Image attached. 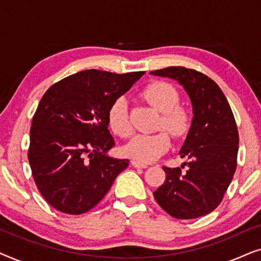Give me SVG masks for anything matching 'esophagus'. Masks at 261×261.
Segmentation results:
<instances>
[{"label":"esophagus","mask_w":261,"mask_h":261,"mask_svg":"<svg viewBox=\"0 0 261 261\" xmlns=\"http://www.w3.org/2000/svg\"><path fill=\"white\" fill-rule=\"evenodd\" d=\"M132 166L135 167V169H146L147 167V165L146 164H142L140 162H137V160H132Z\"/></svg>","instance_id":"34e87169"}]
</instances>
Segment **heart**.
<instances>
[{
    "label": "heart",
    "instance_id": "b5f03b06",
    "mask_svg": "<svg viewBox=\"0 0 261 261\" xmlns=\"http://www.w3.org/2000/svg\"><path fill=\"white\" fill-rule=\"evenodd\" d=\"M141 96L153 108L160 112L156 129L164 130L137 135L126 146L124 151L137 162L147 164L154 162L169 151L171 138L165 130L178 140L187 137L192 126V115L188 108L178 105L179 94L167 82H152L142 89ZM107 120L110 129L117 137L123 139L130 137L133 127L128 114L127 99L123 96H119L112 102L107 113Z\"/></svg>",
    "mask_w": 261,
    "mask_h": 261
}]
</instances>
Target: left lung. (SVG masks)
<instances>
[{
  "label": "left lung",
  "instance_id": "obj_1",
  "mask_svg": "<svg viewBox=\"0 0 261 261\" xmlns=\"http://www.w3.org/2000/svg\"><path fill=\"white\" fill-rule=\"evenodd\" d=\"M183 85L194 110L192 126L179 154L191 160L179 167L164 166L166 179L153 192L172 217L197 219L217 208L237 170L239 132L226 96L212 78L184 66L151 71ZM184 166H181L182 168Z\"/></svg>",
  "mask_w": 261,
  "mask_h": 261
}]
</instances>
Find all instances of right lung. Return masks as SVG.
<instances>
[{"label": "right lung", "mask_w": 261, "mask_h": 261, "mask_svg": "<svg viewBox=\"0 0 261 261\" xmlns=\"http://www.w3.org/2000/svg\"><path fill=\"white\" fill-rule=\"evenodd\" d=\"M142 74L85 70L42 96L32 120L28 162L38 190L58 212L91 210L128 166V159L107 155L115 146L107 113Z\"/></svg>", "instance_id": "add662e5"}]
</instances>
